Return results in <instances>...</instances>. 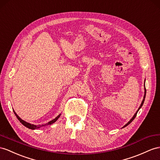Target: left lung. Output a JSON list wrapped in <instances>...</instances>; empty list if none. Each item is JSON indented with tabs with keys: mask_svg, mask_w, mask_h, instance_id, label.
<instances>
[{
	"mask_svg": "<svg viewBox=\"0 0 160 160\" xmlns=\"http://www.w3.org/2000/svg\"><path fill=\"white\" fill-rule=\"evenodd\" d=\"M144 88H145V94H144V97H143V99H142V102H141V105H140V107L138 108V109H137V111L136 112V113H134V115L133 116V117H132V118H131V119L130 120V121H129L128 123H127V124H126V125H124V126H123V128H124V127L127 126H128V124H130V123L133 121V120L134 119L135 117L137 116V113H138V110L141 108V107H142V106L143 103H144V101H145V96H146V88H145V84H144Z\"/></svg>",
	"mask_w": 160,
	"mask_h": 160,
	"instance_id": "obj_1",
	"label": "left lung"
}]
</instances>
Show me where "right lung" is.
Segmentation results:
<instances>
[{
  "mask_svg": "<svg viewBox=\"0 0 160 160\" xmlns=\"http://www.w3.org/2000/svg\"><path fill=\"white\" fill-rule=\"evenodd\" d=\"M14 112V113L15 114V116H16V117H17V118L20 121V122L22 123V124L24 126H26V127H27V128H30V129H32V130H36V129H38V128H41V127H42V126H48V125H51V124H52L53 123H55L57 120L59 119V118L60 117V116H61V113L59 114V115H58L57 116L55 119H53L52 120H51V121H50L49 122H48V123H47V124H44V125H34V124H30V123H28V122H26V121H24V120H23L22 119H21V118H20V117L18 115L17 113H15V111H13Z\"/></svg>",
  "mask_w": 160,
  "mask_h": 160,
  "instance_id": "right-lung-1",
  "label": "right lung"
}]
</instances>
